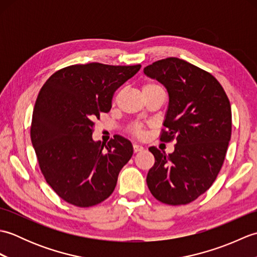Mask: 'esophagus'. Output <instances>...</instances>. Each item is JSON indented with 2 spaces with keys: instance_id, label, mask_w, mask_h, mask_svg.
<instances>
[{
  "instance_id": "34e87169",
  "label": "esophagus",
  "mask_w": 257,
  "mask_h": 257,
  "mask_svg": "<svg viewBox=\"0 0 257 257\" xmlns=\"http://www.w3.org/2000/svg\"><path fill=\"white\" fill-rule=\"evenodd\" d=\"M144 150V147H141L139 145H134V152H140Z\"/></svg>"
}]
</instances>
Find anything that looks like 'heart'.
I'll return each mask as SVG.
<instances>
[{
  "label": "heart",
  "instance_id": "1",
  "mask_svg": "<svg viewBox=\"0 0 257 257\" xmlns=\"http://www.w3.org/2000/svg\"><path fill=\"white\" fill-rule=\"evenodd\" d=\"M141 89H143V94L146 95V94H149V92H152L157 89H162V87L159 84L155 83V81H147V83H145L143 85V88ZM129 130H130V133H132V135H134L135 137H138V138H143L146 135L144 125H141L139 123L133 124Z\"/></svg>",
  "mask_w": 257,
  "mask_h": 257
}]
</instances>
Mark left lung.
I'll return each instance as SVG.
<instances>
[{
  "label": "left lung",
  "mask_w": 257,
  "mask_h": 257,
  "mask_svg": "<svg viewBox=\"0 0 257 257\" xmlns=\"http://www.w3.org/2000/svg\"><path fill=\"white\" fill-rule=\"evenodd\" d=\"M144 72L168 90L160 140L176 143L168 156L150 147L156 161L147 184L162 203L188 204L210 189L224 162L232 133L230 100L214 76L183 59H160Z\"/></svg>",
  "instance_id": "1"
}]
</instances>
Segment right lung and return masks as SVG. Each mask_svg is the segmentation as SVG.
I'll return each mask as SVG.
<instances>
[{
	"mask_svg": "<svg viewBox=\"0 0 257 257\" xmlns=\"http://www.w3.org/2000/svg\"><path fill=\"white\" fill-rule=\"evenodd\" d=\"M140 67L70 65L54 73L38 92L31 140L46 182L68 203L94 206L116 188L133 146L118 135L107 145L96 143L94 120L110 110L114 91Z\"/></svg>",
	"mask_w": 257,
	"mask_h": 257,
	"instance_id": "1",
	"label": "right lung"
}]
</instances>
